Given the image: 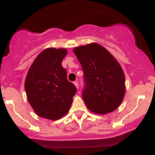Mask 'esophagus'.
<instances>
[{"instance_id":"34e87169","label":"esophagus","mask_w":155,"mask_h":155,"mask_svg":"<svg viewBox=\"0 0 155 155\" xmlns=\"http://www.w3.org/2000/svg\"><path fill=\"white\" fill-rule=\"evenodd\" d=\"M74 85L76 86L77 88H78V81H74Z\"/></svg>"}]
</instances>
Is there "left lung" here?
I'll return each instance as SVG.
<instances>
[{"label": "left lung", "mask_w": 155, "mask_h": 155, "mask_svg": "<svg viewBox=\"0 0 155 155\" xmlns=\"http://www.w3.org/2000/svg\"><path fill=\"white\" fill-rule=\"evenodd\" d=\"M84 72L82 97L87 109L106 114L120 106L125 94V75L117 61L98 43L74 50Z\"/></svg>", "instance_id": "obj_1"}]
</instances>
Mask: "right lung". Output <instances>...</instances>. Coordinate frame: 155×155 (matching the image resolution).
<instances>
[{"label":"right lung","instance_id":"add662e5","mask_svg":"<svg viewBox=\"0 0 155 155\" xmlns=\"http://www.w3.org/2000/svg\"><path fill=\"white\" fill-rule=\"evenodd\" d=\"M65 49L48 48L37 56L25 81L28 101L42 118L56 120L69 111L77 88L61 65Z\"/></svg>","mask_w":155,"mask_h":155}]
</instances>
